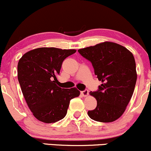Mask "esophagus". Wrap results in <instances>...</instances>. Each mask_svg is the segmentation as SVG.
<instances>
[{"mask_svg":"<svg viewBox=\"0 0 151 151\" xmlns=\"http://www.w3.org/2000/svg\"><path fill=\"white\" fill-rule=\"evenodd\" d=\"M81 94L83 96H88V94H89V91H88V89H84V91H81Z\"/></svg>","mask_w":151,"mask_h":151,"instance_id":"obj_1","label":"esophagus"}]
</instances>
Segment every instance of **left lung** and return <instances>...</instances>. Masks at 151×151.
Returning <instances> with one entry per match:
<instances>
[{
    "instance_id": "obj_1",
    "label": "left lung",
    "mask_w": 151,
    "mask_h": 151,
    "mask_svg": "<svg viewBox=\"0 0 151 151\" xmlns=\"http://www.w3.org/2000/svg\"><path fill=\"white\" fill-rule=\"evenodd\" d=\"M91 62L95 75L102 84L90 94L97 101L88 115L93 120L109 123L116 121L125 111L136 86L137 74L133 54L124 47L104 42L78 50Z\"/></svg>"
}]
</instances>
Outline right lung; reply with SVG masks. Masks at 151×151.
Wrapping results in <instances>:
<instances>
[{
    "label": "right lung",
    "mask_w": 151,
    "mask_h": 151,
    "mask_svg": "<svg viewBox=\"0 0 151 151\" xmlns=\"http://www.w3.org/2000/svg\"><path fill=\"white\" fill-rule=\"evenodd\" d=\"M75 50L40 47L27 52L19 60L18 79L29 109L37 120L51 124L64 119L70 100L80 92L57 85L65 59Z\"/></svg>",
    "instance_id": "add662e5"
}]
</instances>
